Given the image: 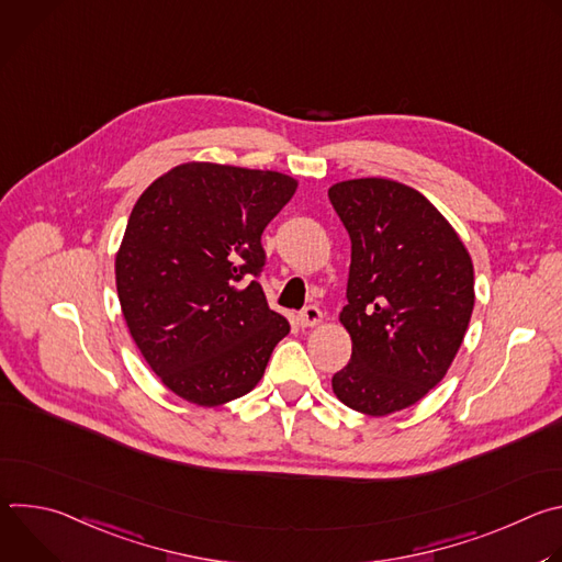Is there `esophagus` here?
Instances as JSON below:
<instances>
[{
    "mask_svg": "<svg viewBox=\"0 0 562 562\" xmlns=\"http://www.w3.org/2000/svg\"><path fill=\"white\" fill-rule=\"evenodd\" d=\"M297 319H300L302 327H315V325L323 323V311H319L315 304H308L300 311Z\"/></svg>",
    "mask_w": 562,
    "mask_h": 562,
    "instance_id": "obj_1",
    "label": "esophagus"
}]
</instances>
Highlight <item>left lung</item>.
I'll return each instance as SVG.
<instances>
[{
  "instance_id": "left-lung-1",
  "label": "left lung",
  "mask_w": 562,
  "mask_h": 562,
  "mask_svg": "<svg viewBox=\"0 0 562 562\" xmlns=\"http://www.w3.org/2000/svg\"><path fill=\"white\" fill-rule=\"evenodd\" d=\"M329 200L351 237V360L334 380L349 409L389 416L416 405L451 367L473 311V265L445 215L384 178L338 182Z\"/></svg>"
}]
</instances>
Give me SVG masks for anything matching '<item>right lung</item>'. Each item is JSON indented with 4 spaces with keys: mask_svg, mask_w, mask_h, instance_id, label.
Returning <instances> with one entry per match:
<instances>
[{
    "mask_svg": "<svg viewBox=\"0 0 562 562\" xmlns=\"http://www.w3.org/2000/svg\"><path fill=\"white\" fill-rule=\"evenodd\" d=\"M295 189L278 171L189 162L131 211L115 256L126 327L155 375L193 405L249 393L291 329L256 278L262 231Z\"/></svg>",
    "mask_w": 562,
    "mask_h": 562,
    "instance_id": "1",
    "label": "right lung"
}]
</instances>
